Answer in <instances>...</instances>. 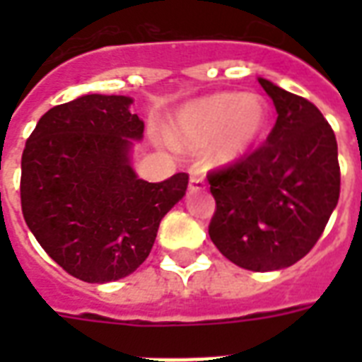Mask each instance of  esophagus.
Wrapping results in <instances>:
<instances>
[{
  "label": "esophagus",
  "instance_id": "obj_1",
  "mask_svg": "<svg viewBox=\"0 0 362 362\" xmlns=\"http://www.w3.org/2000/svg\"><path fill=\"white\" fill-rule=\"evenodd\" d=\"M206 187V184H204V178L201 173H192V176H189V192H201V189H204Z\"/></svg>",
  "mask_w": 362,
  "mask_h": 362
}]
</instances>
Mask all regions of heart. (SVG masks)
<instances>
[{
	"instance_id": "obj_1",
	"label": "heart",
	"mask_w": 362,
	"mask_h": 362,
	"mask_svg": "<svg viewBox=\"0 0 362 362\" xmlns=\"http://www.w3.org/2000/svg\"><path fill=\"white\" fill-rule=\"evenodd\" d=\"M267 124V107L253 93H212L184 105L169 129L182 148L209 146L210 165L226 167L244 158Z\"/></svg>"
}]
</instances>
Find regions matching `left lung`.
Returning a JSON list of instances; mask_svg holds the SVG:
<instances>
[{
	"mask_svg": "<svg viewBox=\"0 0 362 362\" xmlns=\"http://www.w3.org/2000/svg\"><path fill=\"white\" fill-rule=\"evenodd\" d=\"M278 118L263 146L209 175L216 212L209 235L231 263L287 269L314 247L340 197L334 131L320 109L257 78Z\"/></svg>",
	"mask_w": 362,
	"mask_h": 362,
	"instance_id": "obj_1",
	"label": "left lung"
}]
</instances>
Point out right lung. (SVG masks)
Masks as SVG:
<instances>
[{"instance_id": "right-lung-1", "label": "right lung", "mask_w": 362, "mask_h": 362, "mask_svg": "<svg viewBox=\"0 0 362 362\" xmlns=\"http://www.w3.org/2000/svg\"><path fill=\"white\" fill-rule=\"evenodd\" d=\"M127 95L86 93L41 116L22 153L24 220L71 276L107 284L135 272L159 221L186 195V173L142 180L131 167L144 122Z\"/></svg>"}]
</instances>
